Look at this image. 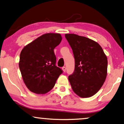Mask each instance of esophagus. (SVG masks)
Instances as JSON below:
<instances>
[{
	"instance_id": "1",
	"label": "esophagus",
	"mask_w": 124,
	"mask_h": 124,
	"mask_svg": "<svg viewBox=\"0 0 124 124\" xmlns=\"http://www.w3.org/2000/svg\"><path fill=\"white\" fill-rule=\"evenodd\" d=\"M62 69L63 71L64 72H65L66 71V67H64H64H63L62 68Z\"/></svg>"
}]
</instances>
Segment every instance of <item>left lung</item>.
I'll return each instance as SVG.
<instances>
[{
  "label": "left lung",
  "instance_id": "1",
  "mask_svg": "<svg viewBox=\"0 0 124 124\" xmlns=\"http://www.w3.org/2000/svg\"><path fill=\"white\" fill-rule=\"evenodd\" d=\"M65 37L75 61V70L68 76L72 88L81 97H91L99 91L106 80L107 57L93 40L75 34H66Z\"/></svg>",
  "mask_w": 124,
  "mask_h": 124
}]
</instances>
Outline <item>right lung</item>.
Wrapping results in <instances>:
<instances>
[{"label": "right lung", "instance_id": "obj_1", "mask_svg": "<svg viewBox=\"0 0 124 124\" xmlns=\"http://www.w3.org/2000/svg\"><path fill=\"white\" fill-rule=\"evenodd\" d=\"M62 37L47 33L27 45L20 54L19 67L24 82L31 91L44 94L51 90L63 71L56 66L54 48Z\"/></svg>", "mask_w": 124, "mask_h": 124}]
</instances>
